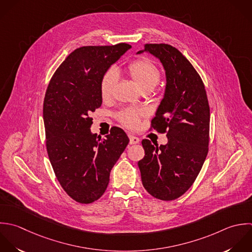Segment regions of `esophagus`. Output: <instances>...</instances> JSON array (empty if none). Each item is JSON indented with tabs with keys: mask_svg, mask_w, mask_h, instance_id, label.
I'll use <instances>...</instances> for the list:
<instances>
[{
	"mask_svg": "<svg viewBox=\"0 0 252 252\" xmlns=\"http://www.w3.org/2000/svg\"><path fill=\"white\" fill-rule=\"evenodd\" d=\"M140 142V139L136 136H133V135H129V143L130 144H137Z\"/></svg>",
	"mask_w": 252,
	"mask_h": 252,
	"instance_id": "esophagus-1",
	"label": "esophagus"
}]
</instances>
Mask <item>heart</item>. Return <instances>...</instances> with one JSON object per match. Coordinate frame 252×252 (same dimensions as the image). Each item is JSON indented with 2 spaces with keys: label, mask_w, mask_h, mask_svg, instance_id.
I'll list each match as a JSON object with an SVG mask.
<instances>
[{
  "label": "heart",
  "mask_w": 252,
  "mask_h": 252,
  "mask_svg": "<svg viewBox=\"0 0 252 252\" xmlns=\"http://www.w3.org/2000/svg\"><path fill=\"white\" fill-rule=\"evenodd\" d=\"M127 72L140 88L142 92L152 91L161 80V71L148 59H139L130 63L127 66ZM118 81V73L114 69L107 70L100 81V95L103 100H108L113 94V90ZM142 112L126 110L119 115L121 123L128 128H136L139 125Z\"/></svg>",
  "instance_id": "heart-1"
}]
</instances>
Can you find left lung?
Returning <instances> with one entry per match:
<instances>
[{
    "mask_svg": "<svg viewBox=\"0 0 252 252\" xmlns=\"http://www.w3.org/2000/svg\"><path fill=\"white\" fill-rule=\"evenodd\" d=\"M166 70V90L151 128L167 133L158 146L143 139L145 156L138 162L144 189L155 198L182 196L196 180L208 153L210 109L204 83L190 62L168 44H145Z\"/></svg>",
    "mask_w": 252,
    "mask_h": 252,
    "instance_id": "8db88e82",
    "label": "left lung"
}]
</instances>
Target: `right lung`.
<instances>
[{
    "instance_id": "1",
    "label": "right lung",
    "mask_w": 252,
    "mask_h": 252,
    "mask_svg": "<svg viewBox=\"0 0 252 252\" xmlns=\"http://www.w3.org/2000/svg\"><path fill=\"white\" fill-rule=\"evenodd\" d=\"M131 46L75 49L53 74L43 103L46 147L54 173L66 194L89 204L105 192L110 173L129 139L113 126L106 138L92 133L90 117L102 104L100 81Z\"/></svg>"
}]
</instances>
